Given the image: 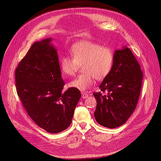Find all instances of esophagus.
I'll return each instance as SVG.
<instances>
[{
	"label": "esophagus",
	"instance_id": "1",
	"mask_svg": "<svg viewBox=\"0 0 161 161\" xmlns=\"http://www.w3.org/2000/svg\"><path fill=\"white\" fill-rule=\"evenodd\" d=\"M81 97L83 98H87L88 97V94L84 92H81Z\"/></svg>",
	"mask_w": 161,
	"mask_h": 161
}]
</instances>
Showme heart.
Listing matches in <instances>:
<instances>
[{"label":"heart","instance_id":"heart-1","mask_svg":"<svg viewBox=\"0 0 161 161\" xmlns=\"http://www.w3.org/2000/svg\"><path fill=\"white\" fill-rule=\"evenodd\" d=\"M71 57L64 56L60 61V69L64 76H72L81 66L83 73L68 84L69 87L86 91L97 80H103L110 73L114 54L109 47L91 40L76 42L70 49Z\"/></svg>","mask_w":161,"mask_h":161}]
</instances>
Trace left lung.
I'll return each instance as SVG.
<instances>
[{"label": "left lung", "mask_w": 161, "mask_h": 161, "mask_svg": "<svg viewBox=\"0 0 161 161\" xmlns=\"http://www.w3.org/2000/svg\"><path fill=\"white\" fill-rule=\"evenodd\" d=\"M143 72L131 50H116L112 69L94 92V115L98 124L109 129L123 125L134 111L142 88ZM105 92L106 94H104Z\"/></svg>", "instance_id": "obj_1"}]
</instances>
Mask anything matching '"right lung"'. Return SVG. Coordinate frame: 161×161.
Wrapping results in <instances>:
<instances>
[{"instance_id":"add662e5","label":"right lung","mask_w":161,"mask_h":161,"mask_svg":"<svg viewBox=\"0 0 161 161\" xmlns=\"http://www.w3.org/2000/svg\"><path fill=\"white\" fill-rule=\"evenodd\" d=\"M51 40L32 44L16 68L15 77L17 93L28 115L40 127L56 134L71 124L81 92L72 87L63 91L65 83Z\"/></svg>"}]
</instances>
